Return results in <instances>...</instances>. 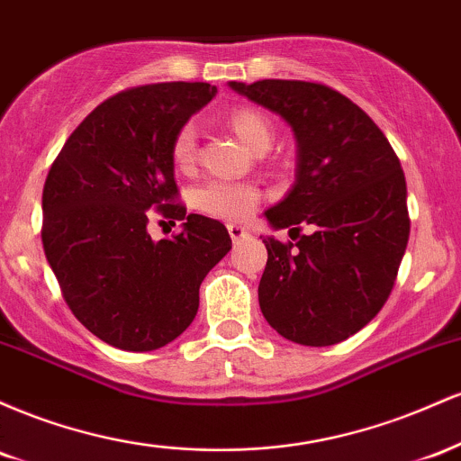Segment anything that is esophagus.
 Returning a JSON list of instances; mask_svg holds the SVG:
<instances>
[{
    "label": "esophagus",
    "mask_w": 461,
    "mask_h": 461,
    "mask_svg": "<svg viewBox=\"0 0 461 461\" xmlns=\"http://www.w3.org/2000/svg\"><path fill=\"white\" fill-rule=\"evenodd\" d=\"M227 231H230L231 240H234V242H240V240H245V238H249L247 227H242V225L230 223V225H227Z\"/></svg>",
    "instance_id": "esophagus-1"
}]
</instances>
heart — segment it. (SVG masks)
I'll list each match as a JSON object with an SVG mask.
<instances>
[{"label":"heart","instance_id":"1","mask_svg":"<svg viewBox=\"0 0 461 461\" xmlns=\"http://www.w3.org/2000/svg\"><path fill=\"white\" fill-rule=\"evenodd\" d=\"M230 125L251 151L260 153L271 147L273 131L268 125L267 116L253 108H240L230 114ZM197 128L194 123H186L179 128L173 140V162L182 171H188L197 160ZM260 193L253 188L251 184L230 182V179H212V182L203 184L194 194L201 212L216 216V219L238 221L256 208Z\"/></svg>","mask_w":461,"mask_h":461}]
</instances>
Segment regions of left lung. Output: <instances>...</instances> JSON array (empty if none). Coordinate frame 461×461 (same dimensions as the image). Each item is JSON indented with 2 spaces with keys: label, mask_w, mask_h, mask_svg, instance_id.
<instances>
[{
  "label": "left lung",
  "mask_w": 461,
  "mask_h": 461,
  "mask_svg": "<svg viewBox=\"0 0 461 461\" xmlns=\"http://www.w3.org/2000/svg\"><path fill=\"white\" fill-rule=\"evenodd\" d=\"M231 91L279 114L297 140V179L264 216L275 230L300 223L294 242L264 238L268 260L258 297L285 340L330 347L347 340L388 301L410 238L399 158L375 121L316 82H230Z\"/></svg>",
  "instance_id": "1"
}]
</instances>
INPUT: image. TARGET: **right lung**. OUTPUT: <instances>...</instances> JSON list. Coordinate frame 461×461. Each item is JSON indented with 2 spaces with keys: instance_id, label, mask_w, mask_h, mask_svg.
Wrapping results in <instances>:
<instances>
[{
  "instance_id": "add662e5",
  "label": "right lung",
  "mask_w": 461,
  "mask_h": 461,
  "mask_svg": "<svg viewBox=\"0 0 461 461\" xmlns=\"http://www.w3.org/2000/svg\"><path fill=\"white\" fill-rule=\"evenodd\" d=\"M214 95L205 82L116 93L77 125L47 173V262L76 319L123 351L176 340L197 314L203 277L231 249L223 223L177 203L173 171L176 134ZM153 215L184 220L183 231L151 241Z\"/></svg>"
}]
</instances>
